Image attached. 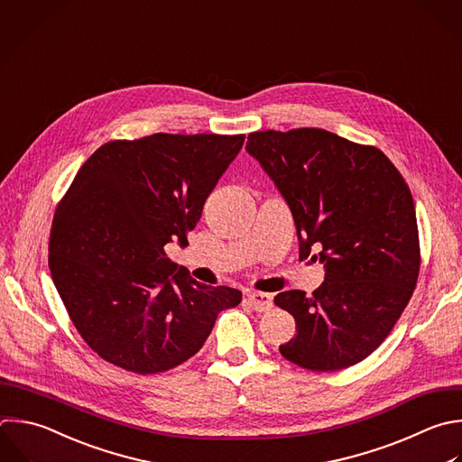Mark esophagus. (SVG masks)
<instances>
[{
  "label": "esophagus",
  "instance_id": "34e87169",
  "mask_svg": "<svg viewBox=\"0 0 462 462\" xmlns=\"http://www.w3.org/2000/svg\"><path fill=\"white\" fill-rule=\"evenodd\" d=\"M247 300H249L251 307H254V310H258V312L269 310L273 307V296L267 292H249Z\"/></svg>",
  "mask_w": 462,
  "mask_h": 462
}]
</instances>
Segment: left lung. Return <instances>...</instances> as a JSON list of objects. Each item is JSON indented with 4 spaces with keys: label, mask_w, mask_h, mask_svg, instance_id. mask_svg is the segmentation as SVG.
Wrapping results in <instances>:
<instances>
[{
    "label": "left lung",
    "mask_w": 462,
    "mask_h": 462,
    "mask_svg": "<svg viewBox=\"0 0 462 462\" xmlns=\"http://www.w3.org/2000/svg\"><path fill=\"white\" fill-rule=\"evenodd\" d=\"M247 153L287 202L300 258L318 253L323 283L307 296L285 291L274 303L296 319L280 345L285 359L314 372L359 363L388 336L419 274L411 193L383 152L319 128L254 132Z\"/></svg>",
    "instance_id": "left-lung-1"
}]
</instances>
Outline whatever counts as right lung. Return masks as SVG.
Returning a JSON list of instances; mask_svg holds the SVG:
<instances>
[{
	"instance_id": "1",
	"label": "right lung",
	"mask_w": 462,
	"mask_h": 462,
	"mask_svg": "<svg viewBox=\"0 0 462 462\" xmlns=\"http://www.w3.org/2000/svg\"><path fill=\"white\" fill-rule=\"evenodd\" d=\"M245 135L153 134L101 146L56 209L49 267L88 346L135 374L195 356L242 292L189 276L164 253L188 245Z\"/></svg>"
}]
</instances>
